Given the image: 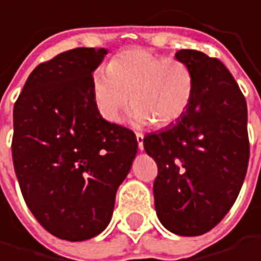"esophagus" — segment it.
Masks as SVG:
<instances>
[{
    "label": "esophagus",
    "mask_w": 261,
    "mask_h": 261,
    "mask_svg": "<svg viewBox=\"0 0 261 261\" xmlns=\"http://www.w3.org/2000/svg\"><path fill=\"white\" fill-rule=\"evenodd\" d=\"M143 140H144V135H143V134H140V132H137V143H138V149H140V150H143V149H144V146H143Z\"/></svg>",
    "instance_id": "esophagus-1"
}]
</instances>
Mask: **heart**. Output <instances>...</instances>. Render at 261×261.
Listing matches in <instances>:
<instances>
[{"instance_id":"b5f03b06","label":"heart","mask_w":261,"mask_h":261,"mask_svg":"<svg viewBox=\"0 0 261 261\" xmlns=\"http://www.w3.org/2000/svg\"><path fill=\"white\" fill-rule=\"evenodd\" d=\"M192 95L194 75L183 61L144 49L120 52L92 76L95 108L108 123H117L132 100L134 124L165 127L188 111Z\"/></svg>"}]
</instances>
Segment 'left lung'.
I'll list each match as a JSON object with an SVG mask.
<instances>
[{
    "instance_id": "obj_1",
    "label": "left lung",
    "mask_w": 261,
    "mask_h": 261,
    "mask_svg": "<svg viewBox=\"0 0 261 261\" xmlns=\"http://www.w3.org/2000/svg\"><path fill=\"white\" fill-rule=\"evenodd\" d=\"M194 75L188 111L143 140L155 160V211L177 236H201L229 212L249 161L246 100L226 66L198 50H178Z\"/></svg>"
}]
</instances>
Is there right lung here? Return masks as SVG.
<instances>
[{
  "instance_id": "1",
  "label": "right lung",
  "mask_w": 261,
  "mask_h": 261,
  "mask_svg": "<svg viewBox=\"0 0 261 261\" xmlns=\"http://www.w3.org/2000/svg\"><path fill=\"white\" fill-rule=\"evenodd\" d=\"M106 54L76 47L38 64L13 108L12 156L24 201L46 231L69 242L106 229L138 147L130 129L95 108L92 73Z\"/></svg>"
}]
</instances>
